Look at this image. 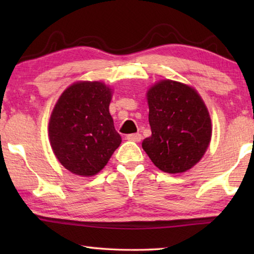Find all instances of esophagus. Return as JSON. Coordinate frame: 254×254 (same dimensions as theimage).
Returning a JSON list of instances; mask_svg holds the SVG:
<instances>
[{"mask_svg":"<svg viewBox=\"0 0 254 254\" xmlns=\"http://www.w3.org/2000/svg\"><path fill=\"white\" fill-rule=\"evenodd\" d=\"M141 139H142V135L140 133H133V134L127 135V140L133 141V142H140Z\"/></svg>","mask_w":254,"mask_h":254,"instance_id":"obj_1","label":"esophagus"}]
</instances>
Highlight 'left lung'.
Instances as JSON below:
<instances>
[{"label":"left lung","instance_id":"left-lung-1","mask_svg":"<svg viewBox=\"0 0 254 254\" xmlns=\"http://www.w3.org/2000/svg\"><path fill=\"white\" fill-rule=\"evenodd\" d=\"M152 134L142 148L154 166L183 174L197 165L209 147L212 120L198 92L187 84L161 79L147 91Z\"/></svg>","mask_w":254,"mask_h":254}]
</instances>
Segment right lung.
I'll return each instance as SVG.
<instances>
[{
	"instance_id": "1",
	"label": "right lung",
	"mask_w": 254,
	"mask_h": 254,
	"mask_svg": "<svg viewBox=\"0 0 254 254\" xmlns=\"http://www.w3.org/2000/svg\"><path fill=\"white\" fill-rule=\"evenodd\" d=\"M113 91L103 81L79 80L62 93L51 112L48 135L57 160L71 174L97 175L121 144L110 114Z\"/></svg>"
}]
</instances>
